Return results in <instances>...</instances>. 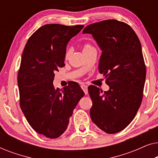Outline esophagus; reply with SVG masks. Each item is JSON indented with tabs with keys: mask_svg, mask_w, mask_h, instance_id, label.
<instances>
[{
	"mask_svg": "<svg viewBox=\"0 0 158 158\" xmlns=\"http://www.w3.org/2000/svg\"><path fill=\"white\" fill-rule=\"evenodd\" d=\"M81 88L83 89V90L84 91V93H85V95L88 94V86L85 85H81Z\"/></svg>",
	"mask_w": 158,
	"mask_h": 158,
	"instance_id": "34e87169",
	"label": "esophagus"
}]
</instances>
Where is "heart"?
I'll list each match as a JSON object with an SVG mask.
<instances>
[{
	"label": "heart",
	"mask_w": 158,
	"mask_h": 158,
	"mask_svg": "<svg viewBox=\"0 0 158 158\" xmlns=\"http://www.w3.org/2000/svg\"><path fill=\"white\" fill-rule=\"evenodd\" d=\"M91 46H90V44H85L83 46V50H86V49H90V48H91ZM70 51H67V52H66V54H65V56H66V57H68L69 55H70Z\"/></svg>",
	"instance_id": "1"
}]
</instances>
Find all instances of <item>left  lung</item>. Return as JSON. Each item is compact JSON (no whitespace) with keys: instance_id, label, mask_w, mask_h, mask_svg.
<instances>
[{"instance_id":"1","label":"left lung","mask_w":158,"mask_h":158,"mask_svg":"<svg viewBox=\"0 0 158 158\" xmlns=\"http://www.w3.org/2000/svg\"><path fill=\"white\" fill-rule=\"evenodd\" d=\"M101 50L98 70L109 90L88 87L93 122L108 134L123 130L134 119L141 105L146 67L139 38L130 26L114 19L92 23L83 29Z\"/></svg>"}]
</instances>
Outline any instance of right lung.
I'll list each match as a JSON object with an SVG mask.
<instances>
[{
	"label": "right lung",
	"mask_w": 158,
	"mask_h": 158,
	"mask_svg": "<svg viewBox=\"0 0 158 158\" xmlns=\"http://www.w3.org/2000/svg\"><path fill=\"white\" fill-rule=\"evenodd\" d=\"M83 27L44 25L30 36L23 49L18 74L20 106L30 126L46 137L55 139L65 131L85 95L76 82L62 90L53 85L55 72L64 66L68 43Z\"/></svg>",
	"instance_id": "right-lung-1"
}]
</instances>
